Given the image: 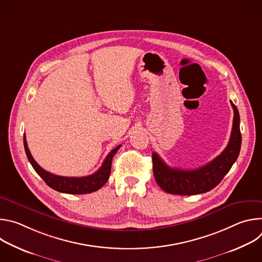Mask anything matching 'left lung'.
Returning a JSON list of instances; mask_svg holds the SVG:
<instances>
[{
	"instance_id": "obj_1",
	"label": "left lung",
	"mask_w": 262,
	"mask_h": 262,
	"mask_svg": "<svg viewBox=\"0 0 262 262\" xmlns=\"http://www.w3.org/2000/svg\"><path fill=\"white\" fill-rule=\"evenodd\" d=\"M231 105L234 116L229 143L210 163L194 170H182L169 167L157 152L152 154L154 175L163 191L181 196L203 194L215 188L229 172L238 158L242 144L238 110L232 101Z\"/></svg>"
}]
</instances>
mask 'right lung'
I'll use <instances>...</instances> for the list:
<instances>
[{"label":"right lung","instance_id":"1","mask_svg":"<svg viewBox=\"0 0 262 262\" xmlns=\"http://www.w3.org/2000/svg\"><path fill=\"white\" fill-rule=\"evenodd\" d=\"M24 146H25V151L29 162L31 163L32 167L37 172V174L45 180V182L55 191L65 193V194H72V195L89 194L99 190L101 186L107 181L111 174L112 160H113L115 154L121 147V145H118L113 149V150H111V152L104 159L101 167L95 173L89 176H84V177H65V176L55 175L46 171L35 162L28 148L26 136H24Z\"/></svg>","mask_w":262,"mask_h":262}]
</instances>
